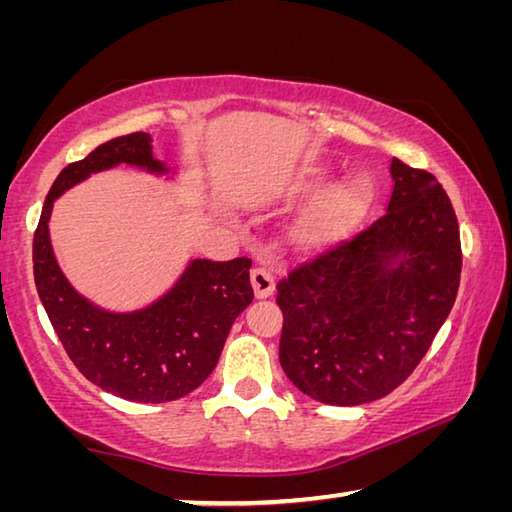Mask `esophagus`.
<instances>
[{"instance_id":"1","label":"esophagus","mask_w":512,"mask_h":512,"mask_svg":"<svg viewBox=\"0 0 512 512\" xmlns=\"http://www.w3.org/2000/svg\"><path fill=\"white\" fill-rule=\"evenodd\" d=\"M250 284H253L257 298H268L275 289V277L268 268L257 266L253 268V273H250Z\"/></svg>"}]
</instances>
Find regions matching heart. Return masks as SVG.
<instances>
[{"label": "heart", "instance_id": "heart-1", "mask_svg": "<svg viewBox=\"0 0 512 512\" xmlns=\"http://www.w3.org/2000/svg\"><path fill=\"white\" fill-rule=\"evenodd\" d=\"M329 180H332V171H329L327 164L309 167L305 171V176L300 178L296 189H293V196H314L318 192H323L329 185ZM363 207H366V192H363V185L359 180H345V183L336 185L332 192L323 198V203H320L316 210L307 216L305 223H302V241L316 246L345 235V232L359 221Z\"/></svg>", "mask_w": 512, "mask_h": 512}]
</instances>
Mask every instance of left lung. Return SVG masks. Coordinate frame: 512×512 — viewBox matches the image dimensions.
<instances>
[{
  "instance_id": "1",
  "label": "left lung",
  "mask_w": 512,
  "mask_h": 512,
  "mask_svg": "<svg viewBox=\"0 0 512 512\" xmlns=\"http://www.w3.org/2000/svg\"><path fill=\"white\" fill-rule=\"evenodd\" d=\"M386 214L277 284L280 363L293 386L334 406L395 391L454 307L461 235L443 185L391 162Z\"/></svg>"
}]
</instances>
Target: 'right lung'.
<instances>
[{"label": "right lung", "instance_id": "1", "mask_svg": "<svg viewBox=\"0 0 512 512\" xmlns=\"http://www.w3.org/2000/svg\"><path fill=\"white\" fill-rule=\"evenodd\" d=\"M119 164L176 183L180 171L155 158L153 137H115L58 173L33 237V275L47 316L69 359L103 391L142 404L173 402L196 391L219 363L235 318L253 302L250 259H189L171 289L151 305L112 311L83 296L51 246L54 203L92 173Z\"/></svg>", "mask_w": 512, "mask_h": 512}]
</instances>
